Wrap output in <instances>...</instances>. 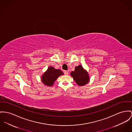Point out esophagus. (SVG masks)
I'll return each mask as SVG.
<instances>
[{
  "mask_svg": "<svg viewBox=\"0 0 132 132\" xmlns=\"http://www.w3.org/2000/svg\"><path fill=\"white\" fill-rule=\"evenodd\" d=\"M63 72H64V74L65 75H68L69 74V72L68 71H67V70H64Z\"/></svg>",
  "mask_w": 132,
  "mask_h": 132,
  "instance_id": "obj_1",
  "label": "esophagus"
}]
</instances>
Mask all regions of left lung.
Listing matches in <instances>:
<instances>
[{
	"instance_id": "obj_1",
	"label": "left lung",
	"mask_w": 132,
	"mask_h": 132,
	"mask_svg": "<svg viewBox=\"0 0 132 132\" xmlns=\"http://www.w3.org/2000/svg\"><path fill=\"white\" fill-rule=\"evenodd\" d=\"M70 76L79 86L87 85L90 80L87 70H85L81 65L77 66L74 71H71Z\"/></svg>"
}]
</instances>
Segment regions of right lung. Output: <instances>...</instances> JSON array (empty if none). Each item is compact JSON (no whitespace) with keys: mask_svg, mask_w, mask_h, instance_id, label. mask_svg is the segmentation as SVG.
<instances>
[{"mask_svg":"<svg viewBox=\"0 0 132 132\" xmlns=\"http://www.w3.org/2000/svg\"><path fill=\"white\" fill-rule=\"evenodd\" d=\"M63 75V72L59 69H55L54 67L50 66L43 74L41 81L47 87H52L54 81L60 76Z\"/></svg>","mask_w":132,"mask_h":132,"instance_id":"right-lung-1","label":"right lung"}]
</instances>
